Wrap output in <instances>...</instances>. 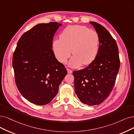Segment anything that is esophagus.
I'll return each mask as SVG.
<instances>
[{
  "mask_svg": "<svg viewBox=\"0 0 134 134\" xmlns=\"http://www.w3.org/2000/svg\"><path fill=\"white\" fill-rule=\"evenodd\" d=\"M67 72L68 73H72V71L71 70H70V69L69 68H67Z\"/></svg>",
  "mask_w": 134,
  "mask_h": 134,
  "instance_id": "1",
  "label": "esophagus"
}]
</instances>
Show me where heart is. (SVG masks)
I'll use <instances>...</instances> for the list:
<instances>
[{"label": "heart", "instance_id": "1", "mask_svg": "<svg viewBox=\"0 0 134 134\" xmlns=\"http://www.w3.org/2000/svg\"><path fill=\"white\" fill-rule=\"evenodd\" d=\"M99 46V37L95 30L83 25L69 26L60 35V38L54 40L52 48L56 57L66 63L72 51L74 56L70 66L78 67L82 63H91L96 58ZM72 49H71V48Z\"/></svg>", "mask_w": 134, "mask_h": 134}]
</instances>
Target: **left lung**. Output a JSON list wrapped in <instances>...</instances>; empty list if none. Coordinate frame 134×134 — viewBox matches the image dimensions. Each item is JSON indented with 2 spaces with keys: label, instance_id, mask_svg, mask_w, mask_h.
Returning <instances> with one entry per match:
<instances>
[{
  "label": "left lung",
  "instance_id": "8db88e82",
  "mask_svg": "<svg viewBox=\"0 0 134 134\" xmlns=\"http://www.w3.org/2000/svg\"><path fill=\"white\" fill-rule=\"evenodd\" d=\"M90 23L99 37L97 55L85 68L74 71L75 93L80 100L88 105H98L109 96L114 86L120 68L116 42L102 25Z\"/></svg>",
  "mask_w": 134,
  "mask_h": 134
}]
</instances>
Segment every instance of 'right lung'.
<instances>
[{"label":"right lung","instance_id":"right-lung-1","mask_svg":"<svg viewBox=\"0 0 134 134\" xmlns=\"http://www.w3.org/2000/svg\"><path fill=\"white\" fill-rule=\"evenodd\" d=\"M57 22L39 24L23 34L13 56L15 81L20 93L35 104L46 105L55 97L67 70L52 50Z\"/></svg>","mask_w":134,"mask_h":134}]
</instances>
